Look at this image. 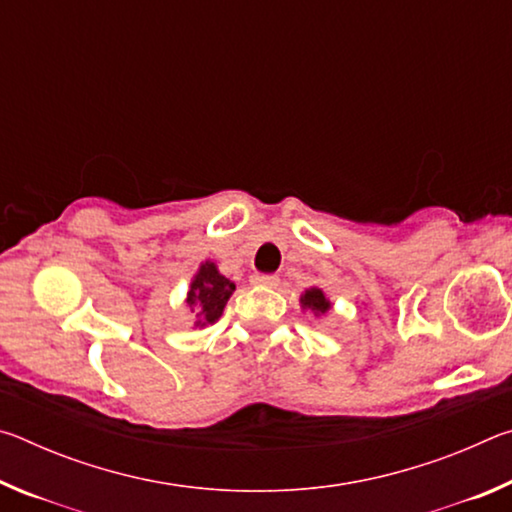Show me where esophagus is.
<instances>
[{"instance_id":"1","label":"esophagus","mask_w":512,"mask_h":512,"mask_svg":"<svg viewBox=\"0 0 512 512\" xmlns=\"http://www.w3.org/2000/svg\"><path fill=\"white\" fill-rule=\"evenodd\" d=\"M250 282L257 284V287H275V284L280 282V277L266 275V273H255V275H250Z\"/></svg>"}]
</instances>
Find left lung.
Wrapping results in <instances>:
<instances>
[{
  "instance_id": "1",
  "label": "left lung",
  "mask_w": 512,
  "mask_h": 512,
  "mask_svg": "<svg viewBox=\"0 0 512 512\" xmlns=\"http://www.w3.org/2000/svg\"><path fill=\"white\" fill-rule=\"evenodd\" d=\"M300 305H302V309H309L314 316L325 314V311H327L329 307H332V305H329V300L325 298V293L320 291V289H316V287L302 293Z\"/></svg>"
}]
</instances>
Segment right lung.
I'll list each match as a JSON object with an SVG mask.
<instances>
[{
  "label": "right lung",
  "instance_id": "obj_1",
  "mask_svg": "<svg viewBox=\"0 0 512 512\" xmlns=\"http://www.w3.org/2000/svg\"><path fill=\"white\" fill-rule=\"evenodd\" d=\"M235 291V282L223 277L212 262H205L198 268L192 287L187 293V307L196 316V327L212 325L221 318L225 302Z\"/></svg>",
  "mask_w": 512,
  "mask_h": 512
}]
</instances>
